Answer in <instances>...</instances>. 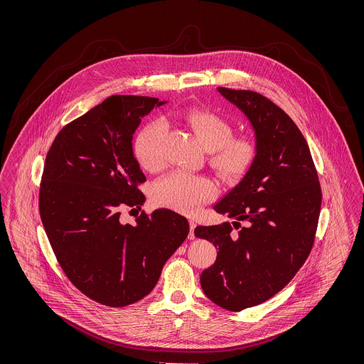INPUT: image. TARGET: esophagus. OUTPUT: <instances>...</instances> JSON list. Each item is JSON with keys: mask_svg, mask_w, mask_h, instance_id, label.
Returning a JSON list of instances; mask_svg holds the SVG:
<instances>
[{"mask_svg": "<svg viewBox=\"0 0 364 364\" xmlns=\"http://www.w3.org/2000/svg\"><path fill=\"white\" fill-rule=\"evenodd\" d=\"M195 228H196L195 221L190 220V235H188V239H190V240H193V239H195V233H193V229H195Z\"/></svg>", "mask_w": 364, "mask_h": 364, "instance_id": "1", "label": "esophagus"}]
</instances>
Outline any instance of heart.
<instances>
[{
  "label": "heart",
  "instance_id": "1",
  "mask_svg": "<svg viewBox=\"0 0 364 364\" xmlns=\"http://www.w3.org/2000/svg\"><path fill=\"white\" fill-rule=\"evenodd\" d=\"M199 143L210 151V165L226 181H236L252 166L257 146L248 138H232L233 128L220 114L195 109L181 116ZM165 124L154 120L146 124L134 141V154L146 171H156L162 165L159 140ZM217 193L213 178L202 174L177 171L159 178L153 186V199L156 205L172 208L183 214H193Z\"/></svg>",
  "mask_w": 364,
  "mask_h": 364
}]
</instances>
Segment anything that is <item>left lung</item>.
<instances>
[{"mask_svg": "<svg viewBox=\"0 0 364 364\" xmlns=\"http://www.w3.org/2000/svg\"><path fill=\"white\" fill-rule=\"evenodd\" d=\"M217 91L251 124L257 156L242 181L214 205L235 221L196 226L195 236L218 248L214 264L200 274L203 292L217 306L242 311L278 294L303 266L322 192L309 144L282 109L254 91ZM232 225L241 230L233 234Z\"/></svg>", "mask_w": 364, "mask_h": 364, "instance_id": "obj_1", "label": "left lung"}]
</instances>
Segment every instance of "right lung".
Masks as SVG:
<instances>
[{
  "label": "right lung",
  "instance_id": "obj_1",
  "mask_svg": "<svg viewBox=\"0 0 364 364\" xmlns=\"http://www.w3.org/2000/svg\"><path fill=\"white\" fill-rule=\"evenodd\" d=\"M165 104L112 95L65 125L46 156L42 224L70 282L104 306L125 307L150 294L190 232L187 218L168 208L141 213L134 225L120 221V208H140L146 200L138 190L146 176L134 156V134Z\"/></svg>",
  "mask_w": 364,
  "mask_h": 364
}]
</instances>
